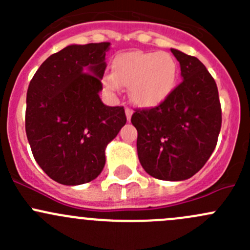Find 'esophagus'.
Segmentation results:
<instances>
[{"instance_id":"34e87169","label":"esophagus","mask_w":250,"mask_h":250,"mask_svg":"<svg viewBox=\"0 0 250 250\" xmlns=\"http://www.w3.org/2000/svg\"><path fill=\"white\" fill-rule=\"evenodd\" d=\"M132 115H133V110H130L129 107H127V109H125V116H127L128 121H130V118H132Z\"/></svg>"}]
</instances>
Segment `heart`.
I'll use <instances>...</instances> for the list:
<instances>
[{
    "label": "heart",
    "mask_w": 250,
    "mask_h": 250,
    "mask_svg": "<svg viewBox=\"0 0 250 250\" xmlns=\"http://www.w3.org/2000/svg\"><path fill=\"white\" fill-rule=\"evenodd\" d=\"M178 74V62L169 53L133 50L113 58L112 75H106L103 83L110 92L125 85L135 105L155 107L173 92Z\"/></svg>",
    "instance_id": "1"
}]
</instances>
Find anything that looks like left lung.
<instances>
[{
    "mask_svg": "<svg viewBox=\"0 0 250 250\" xmlns=\"http://www.w3.org/2000/svg\"><path fill=\"white\" fill-rule=\"evenodd\" d=\"M183 82L153 109L137 110L138 157L151 176L181 181L206 165L218 143L221 106L216 83L196 57L172 48Z\"/></svg>",
    "mask_w": 250,
    "mask_h": 250,
    "instance_id": "8db88e82",
    "label": "left lung"
}]
</instances>
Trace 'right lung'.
I'll return each instance as SVG.
<instances>
[{
  "instance_id": "right-lung-1",
  "label": "right lung",
  "mask_w": 250,
  "mask_h": 250,
  "mask_svg": "<svg viewBox=\"0 0 250 250\" xmlns=\"http://www.w3.org/2000/svg\"><path fill=\"white\" fill-rule=\"evenodd\" d=\"M109 42L70 44L47 58L26 94L25 130L43 172L62 185L94 180L105 148L125 125L122 106L99 97Z\"/></svg>"
}]
</instances>
